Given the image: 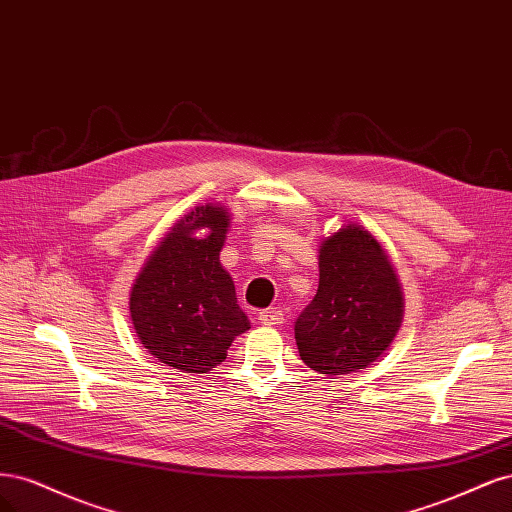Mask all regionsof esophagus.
<instances>
[{
  "label": "esophagus",
  "mask_w": 512,
  "mask_h": 512,
  "mask_svg": "<svg viewBox=\"0 0 512 512\" xmlns=\"http://www.w3.org/2000/svg\"><path fill=\"white\" fill-rule=\"evenodd\" d=\"M257 319L263 325H280V323L285 321V315L280 310H276V308H268V310H261L259 315H257Z\"/></svg>",
  "instance_id": "1"
}]
</instances>
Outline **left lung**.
<instances>
[{"label":"left lung","mask_w":512,"mask_h":512,"mask_svg":"<svg viewBox=\"0 0 512 512\" xmlns=\"http://www.w3.org/2000/svg\"><path fill=\"white\" fill-rule=\"evenodd\" d=\"M404 319V291L393 263L364 225L344 223L319 246V289L295 321L304 364L340 378L381 357Z\"/></svg>","instance_id":"left-lung-1"}]
</instances>
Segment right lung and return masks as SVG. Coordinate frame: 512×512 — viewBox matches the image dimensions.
I'll use <instances>...</instances> for the list:
<instances>
[{"label": "right lung", "mask_w": 512, "mask_h": 512, "mask_svg": "<svg viewBox=\"0 0 512 512\" xmlns=\"http://www.w3.org/2000/svg\"><path fill=\"white\" fill-rule=\"evenodd\" d=\"M229 223L225 206H195L148 255L129 291L138 340L180 372L217 368L236 336L251 327L219 257Z\"/></svg>", "instance_id": "obj_1"}]
</instances>
